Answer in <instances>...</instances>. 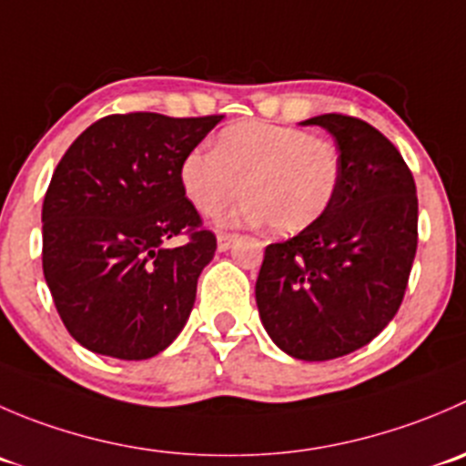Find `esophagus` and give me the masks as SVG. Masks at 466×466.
<instances>
[{
  "mask_svg": "<svg viewBox=\"0 0 466 466\" xmlns=\"http://www.w3.org/2000/svg\"><path fill=\"white\" fill-rule=\"evenodd\" d=\"M234 241H237V234H223V232H220V234H218V250H220V252L229 250Z\"/></svg>",
  "mask_w": 466,
  "mask_h": 466,
  "instance_id": "esophagus-1",
  "label": "esophagus"
}]
</instances>
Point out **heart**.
Masks as SVG:
<instances>
[{
    "label": "heart",
    "instance_id": "b5f03b06",
    "mask_svg": "<svg viewBox=\"0 0 466 466\" xmlns=\"http://www.w3.org/2000/svg\"><path fill=\"white\" fill-rule=\"evenodd\" d=\"M341 159L334 143L296 127L246 120L223 129L216 150L182 161V187L200 214L216 216L246 193L229 225H264L278 234L309 228L332 205Z\"/></svg>",
    "mask_w": 466,
    "mask_h": 466
}]
</instances>
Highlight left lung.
Masks as SVG:
<instances>
[{
	"label": "left lung",
	"mask_w": 466,
	"mask_h": 466,
	"mask_svg": "<svg viewBox=\"0 0 466 466\" xmlns=\"http://www.w3.org/2000/svg\"><path fill=\"white\" fill-rule=\"evenodd\" d=\"M300 125L332 134L341 173L323 216L270 243L255 284L268 337L305 362L343 358L387 328L417 255V187L400 152L369 123L325 113Z\"/></svg>",
	"instance_id": "obj_1"
}]
</instances>
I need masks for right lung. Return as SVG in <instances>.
<instances>
[{"mask_svg":"<svg viewBox=\"0 0 466 466\" xmlns=\"http://www.w3.org/2000/svg\"><path fill=\"white\" fill-rule=\"evenodd\" d=\"M220 120L106 116L58 161L43 202V273L90 353L150 360L187 325L216 237L187 200L182 161ZM184 228L188 244L165 246Z\"/></svg>","mask_w":466,"mask_h":466,"instance_id":"add662e5","label":"right lung"}]
</instances>
